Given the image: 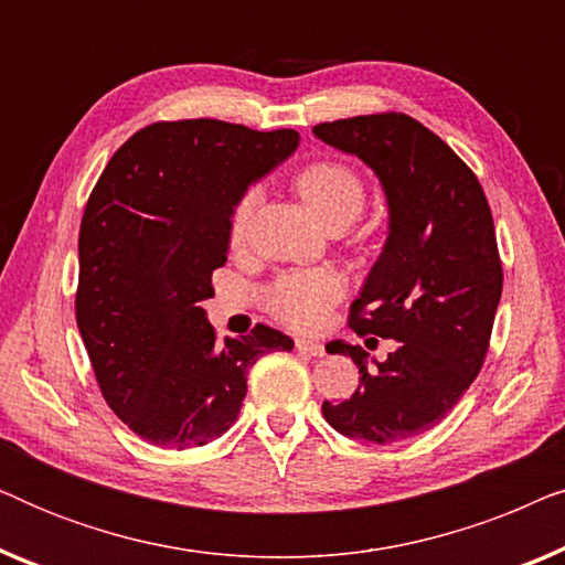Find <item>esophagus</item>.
I'll return each instance as SVG.
<instances>
[{"mask_svg":"<svg viewBox=\"0 0 565 565\" xmlns=\"http://www.w3.org/2000/svg\"><path fill=\"white\" fill-rule=\"evenodd\" d=\"M296 350L303 352V354H311V358H321L323 352V344L321 342H313V339H296Z\"/></svg>","mask_w":565,"mask_h":565,"instance_id":"1","label":"esophagus"}]
</instances>
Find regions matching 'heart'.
Masks as SVG:
<instances>
[{
    "mask_svg": "<svg viewBox=\"0 0 565 565\" xmlns=\"http://www.w3.org/2000/svg\"><path fill=\"white\" fill-rule=\"evenodd\" d=\"M296 190L316 218L327 228H344L365 207V182L344 161L321 159L296 174ZM257 192L246 190L236 200L228 221V238L238 246L246 236ZM342 298V285L327 269H298L275 277L265 290V308L290 329L311 331L327 321L331 308Z\"/></svg>",
    "mask_w": 565,
    "mask_h": 565,
    "instance_id": "1",
    "label": "heart"
}]
</instances>
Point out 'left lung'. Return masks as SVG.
<instances>
[{
    "label": "left lung",
    "instance_id": "obj_1",
    "mask_svg": "<svg viewBox=\"0 0 565 565\" xmlns=\"http://www.w3.org/2000/svg\"><path fill=\"white\" fill-rule=\"evenodd\" d=\"M313 134L358 153L388 195V242L350 308V329L398 342L377 367L360 347L327 344L350 354L360 385L321 412L347 437L401 443L443 422L489 354L504 285L493 215L473 169L412 115H358Z\"/></svg>",
    "mask_w": 565,
    "mask_h": 565
}]
</instances>
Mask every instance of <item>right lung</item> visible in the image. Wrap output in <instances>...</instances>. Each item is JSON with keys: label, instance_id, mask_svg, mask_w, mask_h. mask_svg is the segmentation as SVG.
I'll return each instance as SVG.
<instances>
[{"label": "right lung", "instance_id": "add662e5", "mask_svg": "<svg viewBox=\"0 0 565 565\" xmlns=\"http://www.w3.org/2000/svg\"><path fill=\"white\" fill-rule=\"evenodd\" d=\"M296 146L292 128L157 120L113 153L89 192L76 327L107 406L146 443H211L236 422L254 362L292 350L265 323L218 342L200 300L226 262L236 200Z\"/></svg>", "mask_w": 565, "mask_h": 565}]
</instances>
